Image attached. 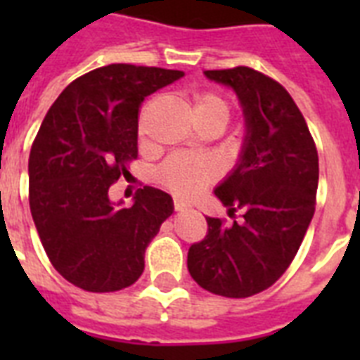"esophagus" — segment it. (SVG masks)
<instances>
[{"label": "esophagus", "mask_w": 360, "mask_h": 360, "mask_svg": "<svg viewBox=\"0 0 360 360\" xmlns=\"http://www.w3.org/2000/svg\"><path fill=\"white\" fill-rule=\"evenodd\" d=\"M174 207H175V211H185V209L191 207V203L183 202V200H175Z\"/></svg>", "instance_id": "1"}]
</instances>
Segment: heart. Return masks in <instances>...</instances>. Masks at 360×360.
<instances>
[{
  "mask_svg": "<svg viewBox=\"0 0 360 360\" xmlns=\"http://www.w3.org/2000/svg\"><path fill=\"white\" fill-rule=\"evenodd\" d=\"M224 112L228 115V104L219 93H198L194 97V114L200 112ZM157 179L162 183L168 191L181 198L196 196L207 185L217 179V168L213 162L205 158H196L175 153L160 164L157 172Z\"/></svg>",
  "mask_w": 360,
  "mask_h": 360,
  "instance_id": "obj_1",
  "label": "heart"
}]
</instances>
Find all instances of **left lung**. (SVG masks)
<instances>
[{"label":"left lung","mask_w":360,"mask_h":360,"mask_svg":"<svg viewBox=\"0 0 360 360\" xmlns=\"http://www.w3.org/2000/svg\"><path fill=\"white\" fill-rule=\"evenodd\" d=\"M237 93L246 121L236 169L214 196L243 220L207 217V236L188 248V273L214 295L245 299L267 290L293 262L316 211L318 149L291 95L269 76L233 67L205 70Z\"/></svg>","instance_id":"8db88e82"}]
</instances>
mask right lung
Returning a JSON list of instances; mask_svg holds the SVG:
<instances>
[{"label": "right lung", "instance_id": "obj_1", "mask_svg": "<svg viewBox=\"0 0 360 360\" xmlns=\"http://www.w3.org/2000/svg\"><path fill=\"white\" fill-rule=\"evenodd\" d=\"M183 70L114 63L76 78L48 110L30 153V209L53 269L76 288L108 293L143 273V257L174 213L166 192L143 186L132 207L108 191L138 157V112Z\"/></svg>", "mask_w": 360, "mask_h": 360}]
</instances>
